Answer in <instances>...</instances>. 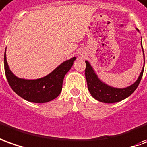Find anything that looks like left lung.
<instances>
[{
  "label": "left lung",
  "instance_id": "8db88e82",
  "mask_svg": "<svg viewBox=\"0 0 147 147\" xmlns=\"http://www.w3.org/2000/svg\"><path fill=\"white\" fill-rule=\"evenodd\" d=\"M141 46H142V51H143L142 44ZM143 56H144V53H143ZM85 63H86V68L85 70V78L87 82L88 91L93 98L97 100L98 101L107 103V104L121 101L127 97H128L129 96L131 95L139 85L140 81L142 79V74H143V70H144V66H143L138 78L134 84H132L131 85H130L127 88H118L109 86L101 82L100 79L96 74L95 71L93 70L89 62L88 61H85ZM144 64H145V57H144Z\"/></svg>",
  "mask_w": 147,
  "mask_h": 147
}]
</instances>
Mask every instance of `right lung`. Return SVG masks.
<instances>
[{"instance_id":"right-lung-1","label":"right lung","mask_w":147,"mask_h":147,"mask_svg":"<svg viewBox=\"0 0 147 147\" xmlns=\"http://www.w3.org/2000/svg\"><path fill=\"white\" fill-rule=\"evenodd\" d=\"M75 59V57H74L62 62L51 74L42 78L28 80L19 78L12 74L7 63L5 52V75L12 90L20 97L33 103H47L55 99L60 94L64 77L71 69Z\"/></svg>"}]
</instances>
